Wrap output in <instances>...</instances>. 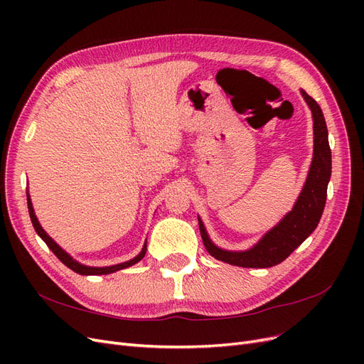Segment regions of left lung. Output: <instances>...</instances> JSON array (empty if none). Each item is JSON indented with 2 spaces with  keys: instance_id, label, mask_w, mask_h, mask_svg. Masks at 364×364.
<instances>
[{
  "instance_id": "1",
  "label": "left lung",
  "mask_w": 364,
  "mask_h": 364,
  "mask_svg": "<svg viewBox=\"0 0 364 364\" xmlns=\"http://www.w3.org/2000/svg\"><path fill=\"white\" fill-rule=\"evenodd\" d=\"M301 94L311 111L314 134L313 159L301 194L297 196L291 211L285 214L269 232L264 234L258 243L246 250H226L214 245L206 232L202 218L197 217L203 245L209 255L215 259L238 267H273L287 258L297 246H301L317 228L326 202L328 182L331 178V149H329L328 129L321 106L304 90H301Z\"/></svg>"
}]
</instances>
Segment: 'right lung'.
<instances>
[{"label":"right lung","instance_id":"right-lung-1","mask_svg":"<svg viewBox=\"0 0 364 364\" xmlns=\"http://www.w3.org/2000/svg\"><path fill=\"white\" fill-rule=\"evenodd\" d=\"M27 206H28V214H30V218H31V223H33V228H35V230L38 232V235L46 241V245L51 249V252L56 255L65 266H67L68 269H71L73 272L79 273V274H86V277H90V274H109V273H114V272H118V270H123V269H127L130 266H134V264H136L138 261H141L142 258H144L146 252H147V240L144 246H142L141 252L138 253V255L135 258H132L129 261H124V262H119V264H114V266H106V267H91V266H85V264L75 261L70 253L67 250H63L56 241H54L46 230H43V228L41 226L39 220L35 214V209H33V203H31V199H30V194L27 191Z\"/></svg>","mask_w":364,"mask_h":364}]
</instances>
